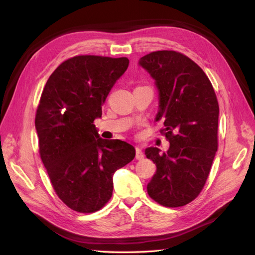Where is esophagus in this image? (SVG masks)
<instances>
[{
  "label": "esophagus",
  "mask_w": 255,
  "mask_h": 255,
  "mask_svg": "<svg viewBox=\"0 0 255 255\" xmlns=\"http://www.w3.org/2000/svg\"><path fill=\"white\" fill-rule=\"evenodd\" d=\"M143 153L139 146H136V159H142L143 158Z\"/></svg>",
  "instance_id": "1"
}]
</instances>
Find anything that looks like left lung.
I'll use <instances>...</instances> for the list:
<instances>
[{"label": "left lung", "mask_w": 255, "mask_h": 255, "mask_svg": "<svg viewBox=\"0 0 255 255\" xmlns=\"http://www.w3.org/2000/svg\"><path fill=\"white\" fill-rule=\"evenodd\" d=\"M138 65L150 74L158 91L155 121L169 149H145L156 165L146 185L149 196L167 207L186 205L202 190L218 148L219 106L206 74L195 61L174 51L152 52Z\"/></svg>", "instance_id": "1"}]
</instances>
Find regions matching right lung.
<instances>
[{"label":"right lung","mask_w":255,"mask_h":255,"mask_svg":"<svg viewBox=\"0 0 255 255\" xmlns=\"http://www.w3.org/2000/svg\"><path fill=\"white\" fill-rule=\"evenodd\" d=\"M127 57L75 56L49 78L35 119L39 151L53 188L79 213L102 208L113 195V176L135 157V148L100 137L94 121L128 67Z\"/></svg>","instance_id":"right-lung-1"}]
</instances>
